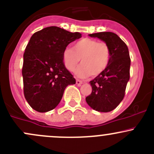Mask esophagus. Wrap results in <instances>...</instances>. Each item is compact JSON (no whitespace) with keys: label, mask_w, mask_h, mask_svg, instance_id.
Masks as SVG:
<instances>
[{"label":"esophagus","mask_w":154,"mask_h":154,"mask_svg":"<svg viewBox=\"0 0 154 154\" xmlns=\"http://www.w3.org/2000/svg\"><path fill=\"white\" fill-rule=\"evenodd\" d=\"M82 83V82L81 81V80H76V84H77L78 86H80V85H81V84Z\"/></svg>","instance_id":"34e87169"}]
</instances>
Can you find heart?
Segmentation results:
<instances>
[{"instance_id":"obj_1","label":"heart","mask_w":154,"mask_h":154,"mask_svg":"<svg viewBox=\"0 0 154 154\" xmlns=\"http://www.w3.org/2000/svg\"><path fill=\"white\" fill-rule=\"evenodd\" d=\"M62 57L65 67L70 72L74 71L81 59L82 64L75 70L78 77H97L106 70L109 63L111 50L104 42L85 38L77 41L73 49L65 48Z\"/></svg>"}]
</instances>
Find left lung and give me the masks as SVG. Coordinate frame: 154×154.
Listing matches in <instances>:
<instances>
[{
  "mask_svg": "<svg viewBox=\"0 0 154 154\" xmlns=\"http://www.w3.org/2000/svg\"><path fill=\"white\" fill-rule=\"evenodd\" d=\"M88 35L107 43L111 50V57L106 70L90 81L92 92L85 100L95 111L109 112L123 100L126 85L130 79L128 48L121 38L113 32H98Z\"/></svg>",
  "mask_w": 154,
  "mask_h": 154,
  "instance_id": "1",
  "label": "left lung"
}]
</instances>
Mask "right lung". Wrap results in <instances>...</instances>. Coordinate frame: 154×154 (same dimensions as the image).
<instances>
[{"label": "right lung", "mask_w": 154, "mask_h": 154, "mask_svg": "<svg viewBox=\"0 0 154 154\" xmlns=\"http://www.w3.org/2000/svg\"><path fill=\"white\" fill-rule=\"evenodd\" d=\"M79 32L49 26L31 37L23 54V92L29 106L38 112L55 108L69 85L75 84L65 67L63 52L72 42L80 38Z\"/></svg>", "instance_id": "obj_1"}]
</instances>
